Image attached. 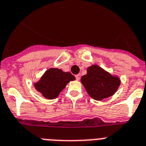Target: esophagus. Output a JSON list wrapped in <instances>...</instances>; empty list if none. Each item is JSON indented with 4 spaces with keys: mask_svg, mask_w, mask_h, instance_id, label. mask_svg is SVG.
<instances>
[{
    "mask_svg": "<svg viewBox=\"0 0 146 146\" xmlns=\"http://www.w3.org/2000/svg\"><path fill=\"white\" fill-rule=\"evenodd\" d=\"M76 80H79V79H80V74H77V75H76Z\"/></svg>",
    "mask_w": 146,
    "mask_h": 146,
    "instance_id": "1",
    "label": "esophagus"
}]
</instances>
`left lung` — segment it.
Segmentation results:
<instances>
[{"mask_svg":"<svg viewBox=\"0 0 146 146\" xmlns=\"http://www.w3.org/2000/svg\"><path fill=\"white\" fill-rule=\"evenodd\" d=\"M81 82L90 97L96 100L113 95L121 83L118 77L113 76L98 65L88 67Z\"/></svg>","mask_w":146,"mask_h":146,"instance_id":"obj_1","label":"left lung"}]
</instances>
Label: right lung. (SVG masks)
Wrapping results in <instances>:
<instances>
[{
	"instance_id": "add662e5",
	"label": "right lung",
	"mask_w": 146,
	"mask_h": 146,
	"mask_svg": "<svg viewBox=\"0 0 146 146\" xmlns=\"http://www.w3.org/2000/svg\"><path fill=\"white\" fill-rule=\"evenodd\" d=\"M75 79L69 72L65 73L58 68H50L45 72L40 81L34 84V87L44 98L52 100L59 95L68 82Z\"/></svg>"
}]
</instances>
